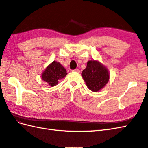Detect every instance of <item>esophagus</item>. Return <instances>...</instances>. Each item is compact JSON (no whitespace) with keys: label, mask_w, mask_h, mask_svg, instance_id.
I'll list each match as a JSON object with an SVG mask.
<instances>
[{"label":"esophagus","mask_w":148,"mask_h":148,"mask_svg":"<svg viewBox=\"0 0 148 148\" xmlns=\"http://www.w3.org/2000/svg\"><path fill=\"white\" fill-rule=\"evenodd\" d=\"M73 71H74V72H78V73H79V72H80L79 69H75V70H74Z\"/></svg>","instance_id":"obj_1"}]
</instances>
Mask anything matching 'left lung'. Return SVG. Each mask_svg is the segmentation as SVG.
<instances>
[{
	"instance_id": "obj_1",
	"label": "left lung",
	"mask_w": 148,
	"mask_h": 148,
	"mask_svg": "<svg viewBox=\"0 0 148 148\" xmlns=\"http://www.w3.org/2000/svg\"><path fill=\"white\" fill-rule=\"evenodd\" d=\"M82 77L87 87L93 92H98L105 87L109 79L108 68L98 60H89L83 71Z\"/></svg>"
}]
</instances>
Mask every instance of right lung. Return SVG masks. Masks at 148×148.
I'll list each match as a JSON object with an SVG mask.
<instances>
[{
    "label": "right lung",
    "instance_id": "add662e5",
    "mask_svg": "<svg viewBox=\"0 0 148 148\" xmlns=\"http://www.w3.org/2000/svg\"><path fill=\"white\" fill-rule=\"evenodd\" d=\"M67 74V71L60 63L53 61L43 71L41 78L49 86H54L57 85L58 80L63 79Z\"/></svg>",
    "mask_w": 148,
    "mask_h": 148
}]
</instances>
